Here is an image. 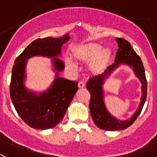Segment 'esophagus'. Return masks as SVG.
<instances>
[{
	"label": "esophagus",
	"instance_id": "1",
	"mask_svg": "<svg viewBox=\"0 0 157 157\" xmlns=\"http://www.w3.org/2000/svg\"><path fill=\"white\" fill-rule=\"evenodd\" d=\"M84 86H85V83L82 82V81H80L79 83H78V88H83Z\"/></svg>",
	"mask_w": 157,
	"mask_h": 157
}]
</instances>
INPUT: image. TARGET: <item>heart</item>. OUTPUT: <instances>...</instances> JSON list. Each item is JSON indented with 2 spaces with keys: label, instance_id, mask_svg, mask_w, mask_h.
Returning a JSON list of instances; mask_svg holds the SVG:
<instances>
[{
  "label": "heart",
  "instance_id": "1",
  "mask_svg": "<svg viewBox=\"0 0 157 157\" xmlns=\"http://www.w3.org/2000/svg\"><path fill=\"white\" fill-rule=\"evenodd\" d=\"M72 56L75 60L81 63H88V71L93 74H100L105 71L110 63L113 53L110 49H102L101 44L97 42L81 44L75 47L72 51ZM69 68H74L72 62H68Z\"/></svg>",
  "mask_w": 157,
  "mask_h": 157
}]
</instances>
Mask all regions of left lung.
Listing matches in <instances>:
<instances>
[{
	"mask_svg": "<svg viewBox=\"0 0 157 157\" xmlns=\"http://www.w3.org/2000/svg\"><path fill=\"white\" fill-rule=\"evenodd\" d=\"M116 41L118 45V49L117 52L114 63L108 66L102 74L91 78L87 83V89L91 94L89 109L92 118L98 128L107 131L123 130L130 127L141 113L147 99V78L141 58L134 51V49L131 46V44L128 40L122 38H117ZM121 64H127L133 69L135 75L142 83L143 94L138 110L130 119L125 121L118 120L111 115L108 112L104 102V94L102 88L105 78Z\"/></svg>",
	"mask_w": 157,
	"mask_h": 157,
	"instance_id": "obj_1",
	"label": "left lung"
}]
</instances>
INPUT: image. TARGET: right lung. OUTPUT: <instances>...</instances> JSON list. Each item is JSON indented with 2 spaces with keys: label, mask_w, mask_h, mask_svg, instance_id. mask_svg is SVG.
Wrapping results in <instances>:
<instances>
[{
  "label": "right lung",
  "mask_w": 157,
  "mask_h": 157,
  "mask_svg": "<svg viewBox=\"0 0 157 157\" xmlns=\"http://www.w3.org/2000/svg\"><path fill=\"white\" fill-rule=\"evenodd\" d=\"M69 39V34L59 38L37 39L15 61L10 79V99L19 116L30 128L45 130L59 124L78 89V82L59 76V72L64 69V63L57 57L60 56L61 48ZM34 56L51 57L56 71L52 86L40 94L27 90L24 83L27 59Z\"/></svg>",
  "instance_id": "add662e5"
}]
</instances>
